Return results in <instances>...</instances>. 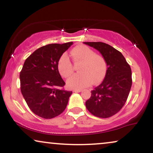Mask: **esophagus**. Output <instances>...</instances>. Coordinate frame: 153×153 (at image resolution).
<instances>
[{"label":"esophagus","instance_id":"esophagus-1","mask_svg":"<svg viewBox=\"0 0 153 153\" xmlns=\"http://www.w3.org/2000/svg\"><path fill=\"white\" fill-rule=\"evenodd\" d=\"M74 92H81L82 91V89H75V90H73Z\"/></svg>","mask_w":153,"mask_h":153}]
</instances>
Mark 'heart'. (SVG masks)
<instances>
[{
    "label": "heart",
    "instance_id": "obj_1",
    "mask_svg": "<svg viewBox=\"0 0 153 153\" xmlns=\"http://www.w3.org/2000/svg\"><path fill=\"white\" fill-rule=\"evenodd\" d=\"M73 61L82 62L79 67L80 73L73 75L67 80V86L71 89H82L91 83L97 85L104 79L108 66L102 56L85 45H78L71 50ZM59 73L64 78H68L73 72V67L66 54H63L57 62Z\"/></svg>",
    "mask_w": 153,
    "mask_h": 153
}]
</instances>
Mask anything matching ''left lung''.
I'll use <instances>...</instances> for the list:
<instances>
[{
  "label": "left lung",
  "mask_w": 153,
  "mask_h": 153,
  "mask_svg": "<svg viewBox=\"0 0 153 153\" xmlns=\"http://www.w3.org/2000/svg\"><path fill=\"white\" fill-rule=\"evenodd\" d=\"M96 49L106 61L108 70L104 80L91 90L85 102L87 109L94 116L110 117L125 105L132 85L131 70L122 53L101 42H85Z\"/></svg>",
  "instance_id": "1"
}]
</instances>
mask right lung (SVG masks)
<instances>
[{"label": "right lung", "mask_w": 153, "mask_h": 153, "mask_svg": "<svg viewBox=\"0 0 153 153\" xmlns=\"http://www.w3.org/2000/svg\"><path fill=\"white\" fill-rule=\"evenodd\" d=\"M73 45L49 44L33 52L20 72L22 95L36 115L52 119L63 113L72 91L64 90L65 82L57 69L59 58Z\"/></svg>", "instance_id": "add662e5"}]
</instances>
